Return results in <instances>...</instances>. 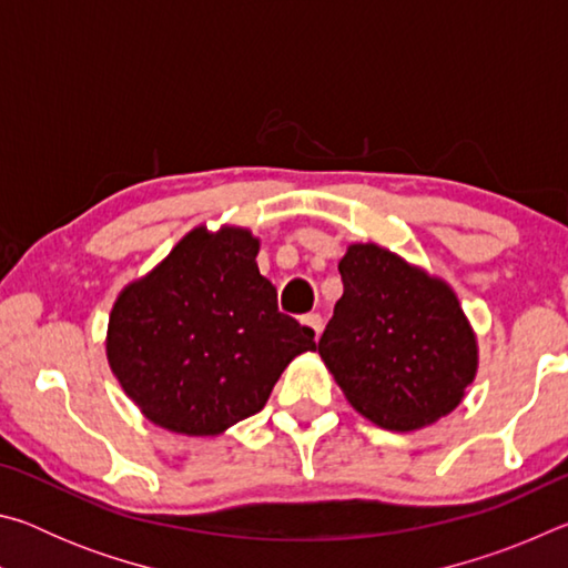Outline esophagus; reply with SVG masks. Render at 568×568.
I'll list each match as a JSON object with an SVG mask.
<instances>
[{
  "mask_svg": "<svg viewBox=\"0 0 568 568\" xmlns=\"http://www.w3.org/2000/svg\"><path fill=\"white\" fill-rule=\"evenodd\" d=\"M307 331L313 333V338H318L321 335V331H323V318L318 313H307V315H303V321H301Z\"/></svg>",
  "mask_w": 568,
  "mask_h": 568,
  "instance_id": "esophagus-1",
  "label": "esophagus"
}]
</instances>
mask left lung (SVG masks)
<instances>
[{"label":"left lung","instance_id":"left-lung-1","mask_svg":"<svg viewBox=\"0 0 568 568\" xmlns=\"http://www.w3.org/2000/svg\"><path fill=\"white\" fill-rule=\"evenodd\" d=\"M338 271L343 295L315 351L345 400L398 434L456 410L478 338L454 287L376 243H351Z\"/></svg>","mask_w":568,"mask_h":568}]
</instances>
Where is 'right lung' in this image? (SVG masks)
I'll list each match as a JSON object with an SVG mask.
<instances>
[{
	"label": "right lung",
	"instance_id": "1",
	"mask_svg": "<svg viewBox=\"0 0 568 568\" xmlns=\"http://www.w3.org/2000/svg\"><path fill=\"white\" fill-rule=\"evenodd\" d=\"M247 227H192L112 305L104 353L112 376L155 426L220 436L263 410L313 333L277 313Z\"/></svg>",
	"mask_w": 568,
	"mask_h": 568
}]
</instances>
